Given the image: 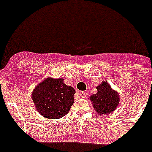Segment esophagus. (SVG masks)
I'll return each mask as SVG.
<instances>
[{
	"label": "esophagus",
	"instance_id": "34e87169",
	"mask_svg": "<svg viewBox=\"0 0 152 152\" xmlns=\"http://www.w3.org/2000/svg\"><path fill=\"white\" fill-rule=\"evenodd\" d=\"M79 96H80V97H81V98H85L86 96H87V94H86L85 92L80 91V92H79Z\"/></svg>",
	"mask_w": 152,
	"mask_h": 152
}]
</instances>
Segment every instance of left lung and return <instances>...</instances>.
Returning a JSON list of instances; mask_svg holds the SVG:
<instances>
[{
	"label": "left lung",
	"instance_id": "8db88e82",
	"mask_svg": "<svg viewBox=\"0 0 152 152\" xmlns=\"http://www.w3.org/2000/svg\"><path fill=\"white\" fill-rule=\"evenodd\" d=\"M97 93L90 96L93 108L99 116L112 113L120 103L118 91L111 88L108 82L103 81L96 87Z\"/></svg>",
	"mask_w": 152,
	"mask_h": 152
}]
</instances>
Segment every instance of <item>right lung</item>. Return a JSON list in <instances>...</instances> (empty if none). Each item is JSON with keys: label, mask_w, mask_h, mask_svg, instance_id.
I'll return each mask as SVG.
<instances>
[{"label": "right lung", "mask_w": 152, "mask_h": 152, "mask_svg": "<svg viewBox=\"0 0 152 152\" xmlns=\"http://www.w3.org/2000/svg\"><path fill=\"white\" fill-rule=\"evenodd\" d=\"M75 93V89L66 85L63 78L48 77L36 86L31 99L40 115L48 119H59L69 112Z\"/></svg>", "instance_id": "add662e5"}]
</instances>
